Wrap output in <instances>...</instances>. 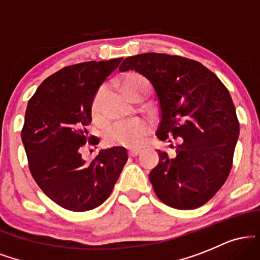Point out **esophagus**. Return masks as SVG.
Segmentation results:
<instances>
[{"label": "esophagus", "mask_w": 260, "mask_h": 260, "mask_svg": "<svg viewBox=\"0 0 260 260\" xmlns=\"http://www.w3.org/2000/svg\"><path fill=\"white\" fill-rule=\"evenodd\" d=\"M139 154H140L139 149H129V150H128V155H129V156H132V157L138 156Z\"/></svg>", "instance_id": "obj_1"}]
</instances>
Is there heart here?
I'll use <instances>...</instances> for the list:
<instances>
[{
  "instance_id": "1",
  "label": "heart",
  "mask_w": 260,
  "mask_h": 260,
  "mask_svg": "<svg viewBox=\"0 0 260 260\" xmlns=\"http://www.w3.org/2000/svg\"><path fill=\"white\" fill-rule=\"evenodd\" d=\"M120 86L128 99L132 98L133 94L143 88H149L148 82L138 74H127L120 80ZM104 88H100L94 95V99L91 101V115L95 120H100L103 116V99H104ZM149 124L143 120H132L126 122H117L113 123L111 127L107 128L105 132V142L107 145L127 148H137L143 144L145 137L148 136Z\"/></svg>"
}]
</instances>
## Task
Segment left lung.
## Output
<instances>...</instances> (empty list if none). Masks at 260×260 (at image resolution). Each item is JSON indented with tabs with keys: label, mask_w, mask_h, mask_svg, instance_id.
<instances>
[{
	"label": "left lung",
	"mask_w": 260,
	"mask_h": 260,
	"mask_svg": "<svg viewBox=\"0 0 260 260\" xmlns=\"http://www.w3.org/2000/svg\"><path fill=\"white\" fill-rule=\"evenodd\" d=\"M121 72L136 71L153 85L160 105V140H180L174 157L159 153L149 175L161 202L196 209L210 201L228 180L240 134L231 95L202 63L166 53L124 58Z\"/></svg>",
	"instance_id": "1"
}]
</instances>
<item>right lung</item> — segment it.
<instances>
[{
	"label": "right lung",
	"instance_id": "1",
	"mask_svg": "<svg viewBox=\"0 0 260 260\" xmlns=\"http://www.w3.org/2000/svg\"><path fill=\"white\" fill-rule=\"evenodd\" d=\"M121 61L67 66L47 77L26 106L22 142L29 170L45 194L67 210L86 211L103 204L128 160L122 147L100 150L90 162L80 154L86 142L99 143L86 131L91 101Z\"/></svg>",
	"mask_w": 260,
	"mask_h": 260
}]
</instances>
